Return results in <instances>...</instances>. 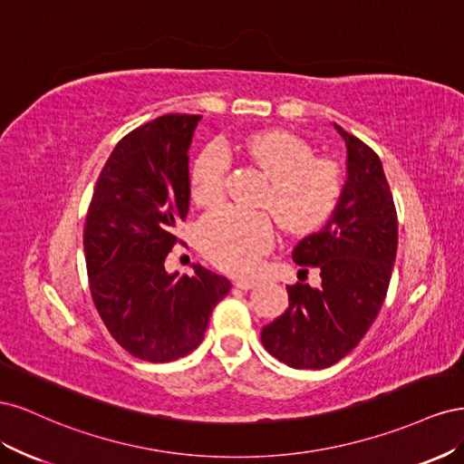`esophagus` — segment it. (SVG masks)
I'll use <instances>...</instances> for the list:
<instances>
[{"instance_id": "1", "label": "esophagus", "mask_w": 464, "mask_h": 464, "mask_svg": "<svg viewBox=\"0 0 464 464\" xmlns=\"http://www.w3.org/2000/svg\"><path fill=\"white\" fill-rule=\"evenodd\" d=\"M234 285L240 290H251V288H256L259 283H257V280H251V278H237Z\"/></svg>"}]
</instances>
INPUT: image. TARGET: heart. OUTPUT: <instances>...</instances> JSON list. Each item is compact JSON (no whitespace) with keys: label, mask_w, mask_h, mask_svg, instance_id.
I'll list each match as a JSON object with an SVG mask.
<instances>
[{"label":"heart","mask_w":464,"mask_h":464,"mask_svg":"<svg viewBox=\"0 0 464 464\" xmlns=\"http://www.w3.org/2000/svg\"><path fill=\"white\" fill-rule=\"evenodd\" d=\"M244 150L269 178L259 205L271 210L286 232L307 234L329 220L344 191V170L339 162L315 157V149L305 139L283 130L247 135ZM228 170L227 147L207 145L191 170V199L207 208L220 205ZM198 240L203 254L222 269L251 273L273 246V218L265 210L218 208L199 222Z\"/></svg>","instance_id":"obj_1"}]
</instances>
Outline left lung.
<instances>
[{
	"instance_id": "left-lung-1",
	"label": "left lung",
	"mask_w": 464,
	"mask_h": 464,
	"mask_svg": "<svg viewBox=\"0 0 464 464\" xmlns=\"http://www.w3.org/2000/svg\"><path fill=\"white\" fill-rule=\"evenodd\" d=\"M346 145V184L333 217L292 251L317 266L321 286H286L288 310L261 331L266 353L296 370L343 360L382 310L397 257V210L382 160L334 123Z\"/></svg>"
}]
</instances>
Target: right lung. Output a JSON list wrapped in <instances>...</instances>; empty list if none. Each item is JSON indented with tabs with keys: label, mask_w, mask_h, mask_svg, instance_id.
<instances>
[{
	"label": "right lung",
	"mask_w": 464,
	"mask_h": 464,
	"mask_svg": "<svg viewBox=\"0 0 464 464\" xmlns=\"http://www.w3.org/2000/svg\"><path fill=\"white\" fill-rule=\"evenodd\" d=\"M201 116L166 114L125 135L98 176L85 220L92 302L116 343L139 360L164 363L203 341L230 280L193 265L166 273L189 208L191 137Z\"/></svg>",
	"instance_id": "obj_1"
}]
</instances>
